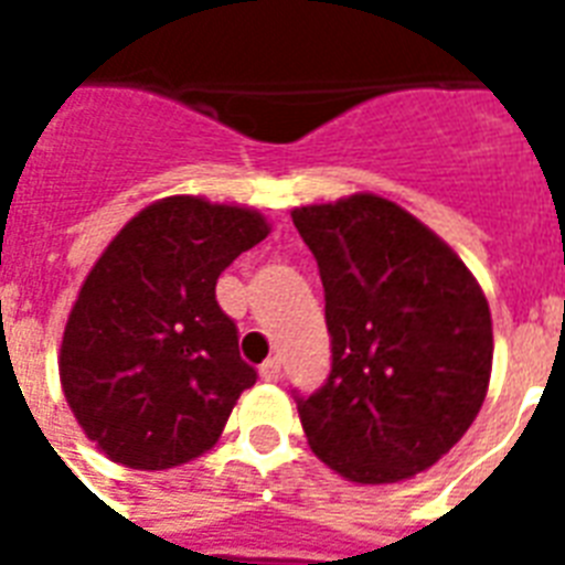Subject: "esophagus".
Returning <instances> with one entry per match:
<instances>
[{
	"instance_id": "1",
	"label": "esophagus",
	"mask_w": 565,
	"mask_h": 565,
	"mask_svg": "<svg viewBox=\"0 0 565 565\" xmlns=\"http://www.w3.org/2000/svg\"><path fill=\"white\" fill-rule=\"evenodd\" d=\"M260 377H264V381H278V377H281V358H278V354L269 358V361H264V366H260Z\"/></svg>"
}]
</instances>
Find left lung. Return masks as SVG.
Segmentation results:
<instances>
[{"instance_id": "left-lung-1", "label": "left lung", "mask_w": 565, "mask_h": 565, "mask_svg": "<svg viewBox=\"0 0 565 565\" xmlns=\"http://www.w3.org/2000/svg\"><path fill=\"white\" fill-rule=\"evenodd\" d=\"M326 287L331 372L299 419L354 483H395L451 451L481 411L492 319L455 248L381 195L292 211Z\"/></svg>"}]
</instances>
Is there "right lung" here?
<instances>
[{
    "label": "right lung",
    "instance_id": "add662e5",
    "mask_svg": "<svg viewBox=\"0 0 565 565\" xmlns=\"http://www.w3.org/2000/svg\"><path fill=\"white\" fill-rule=\"evenodd\" d=\"M269 234L252 207L170 195L126 222L93 264L61 343L66 404L128 469H172L220 439L257 372L216 301L225 266Z\"/></svg>",
    "mask_w": 565,
    "mask_h": 565
}]
</instances>
